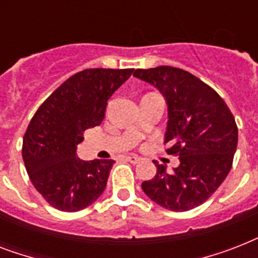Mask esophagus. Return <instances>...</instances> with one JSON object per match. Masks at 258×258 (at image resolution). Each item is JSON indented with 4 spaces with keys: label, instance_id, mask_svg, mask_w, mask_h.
<instances>
[{
    "label": "esophagus",
    "instance_id": "1",
    "mask_svg": "<svg viewBox=\"0 0 258 258\" xmlns=\"http://www.w3.org/2000/svg\"><path fill=\"white\" fill-rule=\"evenodd\" d=\"M127 161H128L130 163H133V165H137V163L141 162V158L138 157V155H128V157H127Z\"/></svg>",
    "mask_w": 258,
    "mask_h": 258
}]
</instances>
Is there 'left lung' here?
<instances>
[{"label":"left lung","mask_w":258,"mask_h":258,"mask_svg":"<svg viewBox=\"0 0 258 258\" xmlns=\"http://www.w3.org/2000/svg\"><path fill=\"white\" fill-rule=\"evenodd\" d=\"M134 76L166 99V153L179 157L172 171L154 162L157 175L142 188L162 208L191 210L210 198L232 169L238 142L236 120L222 97L187 71L162 66L137 70Z\"/></svg>","instance_id":"1"}]
</instances>
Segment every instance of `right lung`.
<instances>
[{
    "instance_id": "obj_1",
    "label": "right lung",
    "mask_w": 258,
    "mask_h": 258,
    "mask_svg": "<svg viewBox=\"0 0 258 258\" xmlns=\"http://www.w3.org/2000/svg\"><path fill=\"white\" fill-rule=\"evenodd\" d=\"M134 70H84L62 83L32 117L22 141V159L44 200L61 212H79L103 194L112 159L83 161L84 131L103 121L107 101Z\"/></svg>"
}]
</instances>
